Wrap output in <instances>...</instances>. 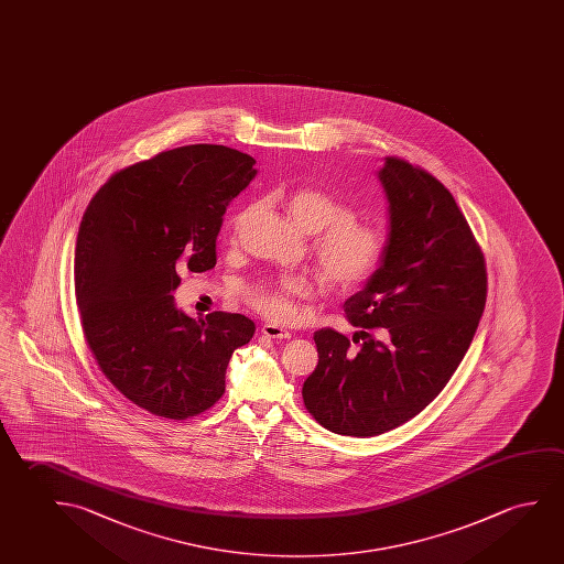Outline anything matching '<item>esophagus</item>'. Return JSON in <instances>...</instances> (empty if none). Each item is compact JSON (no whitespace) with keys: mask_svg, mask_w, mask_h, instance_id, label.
<instances>
[{"mask_svg":"<svg viewBox=\"0 0 564 564\" xmlns=\"http://www.w3.org/2000/svg\"><path fill=\"white\" fill-rule=\"evenodd\" d=\"M261 334H263L265 338L271 339L291 338V332H289V329L281 328L278 324H263V326H261Z\"/></svg>","mask_w":564,"mask_h":564,"instance_id":"esophagus-1","label":"esophagus"}]
</instances>
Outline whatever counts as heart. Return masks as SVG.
<instances>
[{"mask_svg":"<svg viewBox=\"0 0 564 564\" xmlns=\"http://www.w3.org/2000/svg\"><path fill=\"white\" fill-rule=\"evenodd\" d=\"M286 213L306 235H314V260L322 278L334 289H351L364 283L379 265L384 235L379 226L354 217L344 200L326 191L299 189L286 199ZM243 217L230 223L235 235ZM314 295V283L306 275H286L273 283L253 286L248 301L258 313L275 322H291L299 314L296 301Z\"/></svg>","mask_w":564,"mask_h":564,"instance_id":"1","label":"heart"}]
</instances>
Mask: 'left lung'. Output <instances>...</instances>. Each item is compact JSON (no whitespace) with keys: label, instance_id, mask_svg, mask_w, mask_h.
<instances>
[{"label":"left lung","instance_id":"1","mask_svg":"<svg viewBox=\"0 0 564 564\" xmlns=\"http://www.w3.org/2000/svg\"><path fill=\"white\" fill-rule=\"evenodd\" d=\"M389 200L381 265L344 304L351 341L314 332L306 410L329 432L373 437L417 416L445 389L485 313L486 265L447 187L406 160L379 170Z\"/></svg>","mask_w":564,"mask_h":564}]
</instances>
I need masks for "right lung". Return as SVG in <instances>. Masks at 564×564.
Returning <instances> with one entry per match:
<instances>
[{
	"instance_id": "obj_1",
	"label": "right lung",
	"mask_w": 564,
	"mask_h": 564,
	"mask_svg": "<svg viewBox=\"0 0 564 564\" xmlns=\"http://www.w3.org/2000/svg\"><path fill=\"white\" fill-rule=\"evenodd\" d=\"M253 164L218 144L160 152L111 175L82 218L74 286L87 346L115 389L154 416L215 406L230 357L256 332L243 314L193 321L174 301L183 269L215 268L226 207Z\"/></svg>"
}]
</instances>
